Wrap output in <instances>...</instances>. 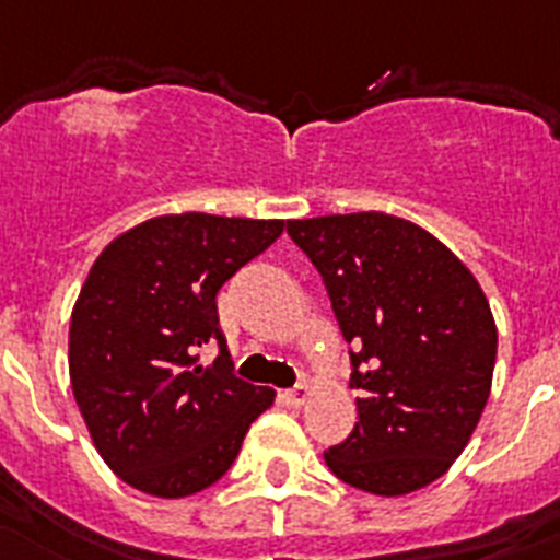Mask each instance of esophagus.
Wrapping results in <instances>:
<instances>
[{"instance_id": "obj_1", "label": "esophagus", "mask_w": 560, "mask_h": 560, "mask_svg": "<svg viewBox=\"0 0 560 560\" xmlns=\"http://www.w3.org/2000/svg\"><path fill=\"white\" fill-rule=\"evenodd\" d=\"M308 395H312V392H308L306 383H300V386H294V389L283 392V400L289 406H303L308 400Z\"/></svg>"}]
</instances>
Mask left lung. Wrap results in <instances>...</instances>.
Returning a JSON list of instances; mask_svg holds the SVG:
<instances>
[{
  "label": "left lung",
  "mask_w": 560,
  "mask_h": 560,
  "mask_svg": "<svg viewBox=\"0 0 560 560\" xmlns=\"http://www.w3.org/2000/svg\"><path fill=\"white\" fill-rule=\"evenodd\" d=\"M320 271L352 358L358 423L323 452L337 478L409 495L441 478L472 438L492 389L495 317L472 271L427 229L381 214L289 220Z\"/></svg>",
  "instance_id": "left-lung-1"
}]
</instances>
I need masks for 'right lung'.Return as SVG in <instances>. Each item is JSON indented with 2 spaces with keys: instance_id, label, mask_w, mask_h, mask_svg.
Masks as SVG:
<instances>
[{
  "instance_id": "right-lung-1",
  "label": "right lung",
  "mask_w": 560,
  "mask_h": 560,
  "mask_svg": "<svg viewBox=\"0 0 560 560\" xmlns=\"http://www.w3.org/2000/svg\"><path fill=\"white\" fill-rule=\"evenodd\" d=\"M283 229L165 214L110 240L91 266L71 314V389L96 452L128 487L156 498L211 487L275 404V389L234 374L217 291ZM206 342L221 346L211 368L196 354Z\"/></svg>"
}]
</instances>
